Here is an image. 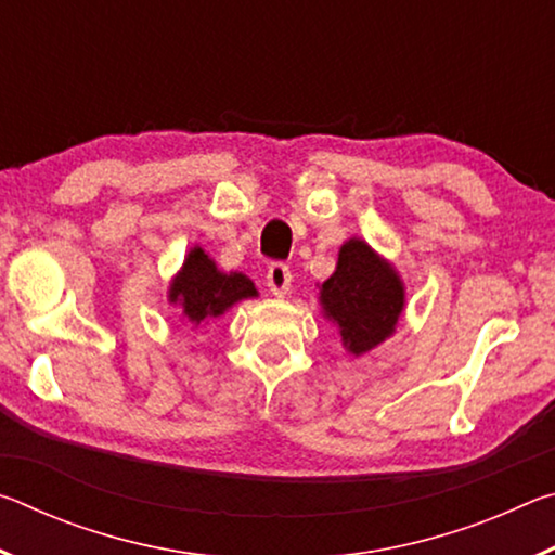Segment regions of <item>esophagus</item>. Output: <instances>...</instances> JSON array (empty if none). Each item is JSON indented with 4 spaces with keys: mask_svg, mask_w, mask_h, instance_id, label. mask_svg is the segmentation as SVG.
<instances>
[{
    "mask_svg": "<svg viewBox=\"0 0 555 555\" xmlns=\"http://www.w3.org/2000/svg\"><path fill=\"white\" fill-rule=\"evenodd\" d=\"M291 281H294V276H291V269L286 264H271L269 271H267V286L274 296L284 298L288 291H291Z\"/></svg>",
    "mask_w": 555,
    "mask_h": 555,
    "instance_id": "34e87169",
    "label": "esophagus"
}]
</instances>
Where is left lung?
<instances>
[{
	"label": "left lung",
	"instance_id": "left-lung-1",
	"mask_svg": "<svg viewBox=\"0 0 555 555\" xmlns=\"http://www.w3.org/2000/svg\"><path fill=\"white\" fill-rule=\"evenodd\" d=\"M318 294L321 313L340 333L350 354H367L393 335L406 306V288L391 261L360 237L347 240Z\"/></svg>",
	"mask_w": 555,
	"mask_h": 555
}]
</instances>
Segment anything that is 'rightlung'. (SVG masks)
<instances>
[{"instance_id":"1","label":"right lung","mask_w":555,"mask_h":555,"mask_svg":"<svg viewBox=\"0 0 555 555\" xmlns=\"http://www.w3.org/2000/svg\"><path fill=\"white\" fill-rule=\"evenodd\" d=\"M257 296L255 281L242 271H220L198 244L188 251L183 267L168 284V304L181 308L183 321L195 327L210 318L224 315L240 300Z\"/></svg>"}]
</instances>
